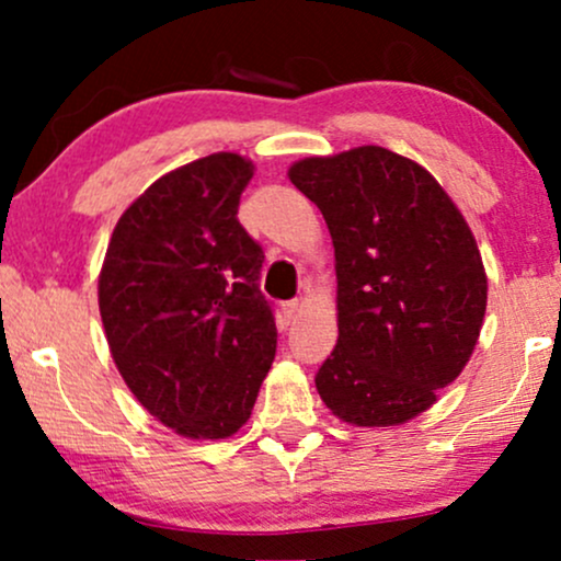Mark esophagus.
Instances as JSON below:
<instances>
[{
	"label": "esophagus",
	"instance_id": "obj_1",
	"mask_svg": "<svg viewBox=\"0 0 561 561\" xmlns=\"http://www.w3.org/2000/svg\"><path fill=\"white\" fill-rule=\"evenodd\" d=\"M301 307H305V305H301V301H299V299H294V301H286V305H283V307H280L283 318H286L288 322H291V320H296V318H299Z\"/></svg>",
	"mask_w": 561,
	"mask_h": 561
}]
</instances>
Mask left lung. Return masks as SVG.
I'll return each mask as SVG.
<instances>
[{
	"label": "left lung",
	"mask_w": 561,
	"mask_h": 561,
	"mask_svg": "<svg viewBox=\"0 0 561 561\" xmlns=\"http://www.w3.org/2000/svg\"><path fill=\"white\" fill-rule=\"evenodd\" d=\"M288 178L335 252L339 344L314 378L320 399L348 425L410 423L476 352L489 301L476 236L423 164L386 147L305 157Z\"/></svg>",
	"instance_id": "8db88e82"
}]
</instances>
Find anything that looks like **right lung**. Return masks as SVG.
I'll list each match as a JSON object with an SVG mask.
<instances>
[{"mask_svg":"<svg viewBox=\"0 0 561 561\" xmlns=\"http://www.w3.org/2000/svg\"><path fill=\"white\" fill-rule=\"evenodd\" d=\"M254 162L215 151L157 178L112 230L99 270L110 354L138 404L178 436L230 438L275 359L256 288L262 249L236 220Z\"/></svg>","mask_w":561,"mask_h":561,"instance_id":"1","label":"right lung"}]
</instances>
